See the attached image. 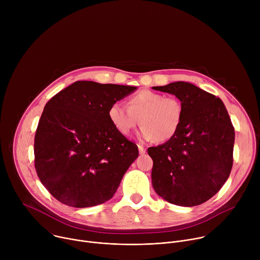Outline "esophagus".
<instances>
[{"label": "esophagus", "mask_w": 260, "mask_h": 260, "mask_svg": "<svg viewBox=\"0 0 260 260\" xmlns=\"http://www.w3.org/2000/svg\"><path fill=\"white\" fill-rule=\"evenodd\" d=\"M138 148H139V152H140V154H144V153H146V148H144L142 145H139V146H138Z\"/></svg>", "instance_id": "esophagus-1"}]
</instances>
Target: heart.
Wrapping results in <instances>:
<instances>
[{
  "instance_id": "heart-1",
  "label": "heart",
  "mask_w": 260,
  "mask_h": 260,
  "mask_svg": "<svg viewBox=\"0 0 260 260\" xmlns=\"http://www.w3.org/2000/svg\"><path fill=\"white\" fill-rule=\"evenodd\" d=\"M125 106L116 102L108 109V117L114 128L122 136H129L138 124L145 141L165 143L179 132L184 109L175 96H165L152 90H140L131 95Z\"/></svg>"
}]
</instances>
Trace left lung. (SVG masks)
I'll list each match as a JSON object with an SVG mask.
<instances>
[{
  "label": "left lung",
  "instance_id": "left-lung-1",
  "mask_svg": "<svg viewBox=\"0 0 260 260\" xmlns=\"http://www.w3.org/2000/svg\"><path fill=\"white\" fill-rule=\"evenodd\" d=\"M152 88L176 95L184 109L177 135L148 148L152 186L171 204L199 206L220 190L233 168L235 128L228 110L219 98L188 82Z\"/></svg>",
  "mask_w": 260,
  "mask_h": 260
}]
</instances>
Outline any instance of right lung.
Instances as JSON below:
<instances>
[{"label":"right lung","instance_id":"1","mask_svg":"<svg viewBox=\"0 0 260 260\" xmlns=\"http://www.w3.org/2000/svg\"><path fill=\"white\" fill-rule=\"evenodd\" d=\"M136 89L76 81L45 105L35 135V168L57 201L87 208L114 196L139 150L110 122L108 109Z\"/></svg>","mask_w":260,"mask_h":260}]
</instances>
